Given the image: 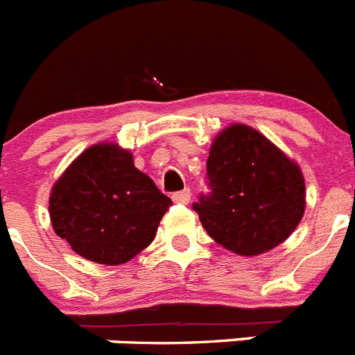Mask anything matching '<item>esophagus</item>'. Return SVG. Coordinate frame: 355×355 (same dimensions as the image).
<instances>
[{"instance_id":"1","label":"esophagus","mask_w":355,"mask_h":355,"mask_svg":"<svg viewBox=\"0 0 355 355\" xmlns=\"http://www.w3.org/2000/svg\"><path fill=\"white\" fill-rule=\"evenodd\" d=\"M190 196H192L190 188H184V190H181V192L172 193V200L178 202V205H188V202H190Z\"/></svg>"}]
</instances>
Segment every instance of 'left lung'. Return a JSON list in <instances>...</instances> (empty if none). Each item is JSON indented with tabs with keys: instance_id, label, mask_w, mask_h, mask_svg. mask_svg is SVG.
<instances>
[{
	"instance_id": "1",
	"label": "left lung",
	"mask_w": 355,
	"mask_h": 355,
	"mask_svg": "<svg viewBox=\"0 0 355 355\" xmlns=\"http://www.w3.org/2000/svg\"><path fill=\"white\" fill-rule=\"evenodd\" d=\"M209 190L193 209L206 233L240 256L283 243L302 220L306 184L300 167L259 131L233 124L209 149Z\"/></svg>"
}]
</instances>
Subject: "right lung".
I'll use <instances>...</instances> for the list:
<instances>
[{"label": "right lung", "mask_w": 355, "mask_h": 355, "mask_svg": "<svg viewBox=\"0 0 355 355\" xmlns=\"http://www.w3.org/2000/svg\"><path fill=\"white\" fill-rule=\"evenodd\" d=\"M172 205L133 155L117 144L85 149L53 184L49 216L55 233L81 258L122 265L155 240Z\"/></svg>", "instance_id": "1"}]
</instances>
